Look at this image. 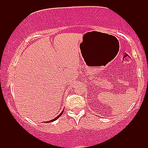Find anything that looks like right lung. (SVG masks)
<instances>
[{"mask_svg":"<svg viewBox=\"0 0 148 148\" xmlns=\"http://www.w3.org/2000/svg\"><path fill=\"white\" fill-rule=\"evenodd\" d=\"M63 112H64V110H63V111H62V112H61V113H60V114H59V115L58 116H57V117H56V118H55V119H52V120H51V121H47V122H46V123H51V122H53V121H56V120H57V119H58V118H60V117L61 116H62V114H63Z\"/></svg>","mask_w":148,"mask_h":148,"instance_id":"add662e5","label":"right lung"}]
</instances>
